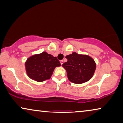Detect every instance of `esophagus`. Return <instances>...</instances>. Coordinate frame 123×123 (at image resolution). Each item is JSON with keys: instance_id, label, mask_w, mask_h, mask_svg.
Here are the masks:
<instances>
[{"instance_id": "1", "label": "esophagus", "mask_w": 123, "mask_h": 123, "mask_svg": "<svg viewBox=\"0 0 123 123\" xmlns=\"http://www.w3.org/2000/svg\"><path fill=\"white\" fill-rule=\"evenodd\" d=\"M60 64H61V65L63 64V60H60Z\"/></svg>"}]
</instances>
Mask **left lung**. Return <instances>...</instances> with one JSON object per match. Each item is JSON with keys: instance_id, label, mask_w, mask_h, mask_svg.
Wrapping results in <instances>:
<instances>
[{"instance_id": "left-lung-1", "label": "left lung", "mask_w": 123, "mask_h": 123, "mask_svg": "<svg viewBox=\"0 0 123 123\" xmlns=\"http://www.w3.org/2000/svg\"><path fill=\"white\" fill-rule=\"evenodd\" d=\"M68 61L63 64L65 69L68 80L76 84L88 81L93 76L96 69L94 60L87 55H80L76 53L67 55Z\"/></svg>"}]
</instances>
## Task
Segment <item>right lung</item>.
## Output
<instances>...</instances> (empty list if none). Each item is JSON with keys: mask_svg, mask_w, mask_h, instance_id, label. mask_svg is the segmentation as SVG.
Masks as SVG:
<instances>
[{"mask_svg": "<svg viewBox=\"0 0 123 123\" xmlns=\"http://www.w3.org/2000/svg\"><path fill=\"white\" fill-rule=\"evenodd\" d=\"M60 65L56 57H54L46 52L30 57L25 63L28 77L37 82L49 80L55 67Z\"/></svg>", "mask_w": 123, "mask_h": 123, "instance_id": "obj_1", "label": "right lung"}]
</instances>
